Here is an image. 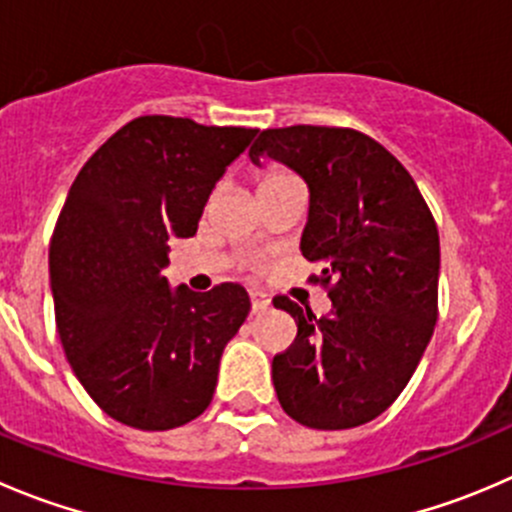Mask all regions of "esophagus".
<instances>
[{
    "label": "esophagus",
    "instance_id": "1",
    "mask_svg": "<svg viewBox=\"0 0 512 512\" xmlns=\"http://www.w3.org/2000/svg\"><path fill=\"white\" fill-rule=\"evenodd\" d=\"M250 305H252V312H265L267 307H270V295H265V292H260V290H252Z\"/></svg>",
    "mask_w": 512,
    "mask_h": 512
}]
</instances>
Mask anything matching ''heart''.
Here are the masks:
<instances>
[{
    "mask_svg": "<svg viewBox=\"0 0 512 512\" xmlns=\"http://www.w3.org/2000/svg\"><path fill=\"white\" fill-rule=\"evenodd\" d=\"M290 175V172H267L265 177H262V182H270V180H277V177H285Z\"/></svg>",
    "mask_w": 512,
    "mask_h": 512,
    "instance_id": "b5f03b06",
    "label": "heart"
}]
</instances>
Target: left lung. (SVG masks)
<instances>
[{
	"mask_svg": "<svg viewBox=\"0 0 512 512\" xmlns=\"http://www.w3.org/2000/svg\"><path fill=\"white\" fill-rule=\"evenodd\" d=\"M285 162L310 187L305 260L332 300L315 320L290 297L297 337L272 357L282 410L315 430L365 425L398 400L438 322L440 237L418 185L380 142L350 127L262 130L250 147Z\"/></svg>",
	"mask_w": 512,
	"mask_h": 512,
	"instance_id": "obj_1",
	"label": "left lung"
}]
</instances>
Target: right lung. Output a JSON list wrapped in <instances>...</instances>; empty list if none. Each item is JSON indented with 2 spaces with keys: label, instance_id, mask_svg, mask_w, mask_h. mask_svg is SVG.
I'll return each mask as SVG.
<instances>
[{
  "label": "right lung",
  "instance_id": "right-lung-1",
  "mask_svg": "<svg viewBox=\"0 0 512 512\" xmlns=\"http://www.w3.org/2000/svg\"><path fill=\"white\" fill-rule=\"evenodd\" d=\"M255 135L145 114L69 187L49 242L59 340L89 398L130 428H180L212 403L250 297L237 282L172 292L160 272L167 240L195 235L212 187Z\"/></svg>",
  "mask_w": 512,
  "mask_h": 512
}]
</instances>
